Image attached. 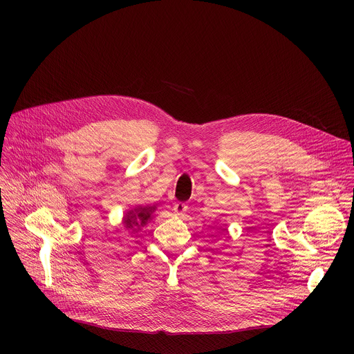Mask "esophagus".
I'll use <instances>...</instances> for the list:
<instances>
[{
	"label": "esophagus",
	"instance_id": "esophagus-1",
	"mask_svg": "<svg viewBox=\"0 0 354 354\" xmlns=\"http://www.w3.org/2000/svg\"><path fill=\"white\" fill-rule=\"evenodd\" d=\"M186 212H187V205L186 203H182V201H176V203L174 205V213L176 216H183Z\"/></svg>",
	"mask_w": 354,
	"mask_h": 354
}]
</instances>
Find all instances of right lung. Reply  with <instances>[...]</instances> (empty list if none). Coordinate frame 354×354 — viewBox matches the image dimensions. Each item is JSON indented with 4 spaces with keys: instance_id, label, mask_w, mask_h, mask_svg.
<instances>
[{
    "instance_id": "add662e5",
    "label": "right lung",
    "mask_w": 354,
    "mask_h": 354,
    "mask_svg": "<svg viewBox=\"0 0 354 354\" xmlns=\"http://www.w3.org/2000/svg\"><path fill=\"white\" fill-rule=\"evenodd\" d=\"M158 205H140L134 209H130L124 213L122 224L126 230H130L131 234L138 232L144 225H147L154 218V213L157 212Z\"/></svg>"
}]
</instances>
